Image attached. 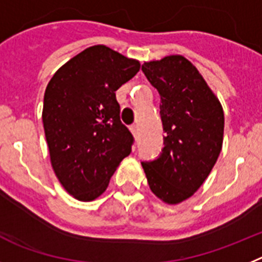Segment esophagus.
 Masks as SVG:
<instances>
[{"label": "esophagus", "instance_id": "esophagus-1", "mask_svg": "<svg viewBox=\"0 0 262 262\" xmlns=\"http://www.w3.org/2000/svg\"><path fill=\"white\" fill-rule=\"evenodd\" d=\"M130 132H132V133H133L134 137H137V136H138V125H136V124L132 125V126H130Z\"/></svg>", "mask_w": 262, "mask_h": 262}]
</instances>
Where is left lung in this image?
I'll return each mask as SVG.
<instances>
[{"instance_id": "obj_1", "label": "left lung", "mask_w": 262, "mask_h": 262, "mask_svg": "<svg viewBox=\"0 0 262 262\" xmlns=\"http://www.w3.org/2000/svg\"><path fill=\"white\" fill-rule=\"evenodd\" d=\"M142 72L161 96L163 149L142 167L153 194L181 203L203 185L223 145L224 113L219 100L195 66L182 55L142 64Z\"/></svg>"}]
</instances>
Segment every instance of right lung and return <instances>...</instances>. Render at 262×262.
<instances>
[{"instance_id": "1", "label": "right lung", "mask_w": 262, "mask_h": 262, "mask_svg": "<svg viewBox=\"0 0 262 262\" xmlns=\"http://www.w3.org/2000/svg\"><path fill=\"white\" fill-rule=\"evenodd\" d=\"M140 62L97 45L59 68L47 84L43 128L52 169L67 192L96 199L132 151L134 138L120 120L116 91Z\"/></svg>"}]
</instances>
